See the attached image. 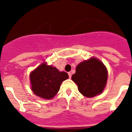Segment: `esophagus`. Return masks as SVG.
I'll return each instance as SVG.
<instances>
[{"mask_svg": "<svg viewBox=\"0 0 132 132\" xmlns=\"http://www.w3.org/2000/svg\"><path fill=\"white\" fill-rule=\"evenodd\" d=\"M68 75H69V78H71V73L70 72L68 73Z\"/></svg>", "mask_w": 132, "mask_h": 132, "instance_id": "esophagus-1", "label": "esophagus"}]
</instances>
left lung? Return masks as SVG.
<instances>
[{
  "instance_id": "obj_1",
  "label": "left lung",
  "mask_w": 132,
  "mask_h": 132,
  "mask_svg": "<svg viewBox=\"0 0 132 132\" xmlns=\"http://www.w3.org/2000/svg\"><path fill=\"white\" fill-rule=\"evenodd\" d=\"M107 77V68L103 64L97 59L91 58L77 66L71 79L77 84L81 94L91 98L103 92Z\"/></svg>"
}]
</instances>
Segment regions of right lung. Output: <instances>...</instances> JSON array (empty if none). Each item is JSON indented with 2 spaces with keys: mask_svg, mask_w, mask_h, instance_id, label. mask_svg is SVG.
<instances>
[{
  "mask_svg": "<svg viewBox=\"0 0 132 132\" xmlns=\"http://www.w3.org/2000/svg\"><path fill=\"white\" fill-rule=\"evenodd\" d=\"M68 77L67 73L43 63L30 75L32 90L38 96L52 99L59 91L61 83Z\"/></svg>",
  "mask_w": 132,
  "mask_h": 132,
  "instance_id": "obj_1",
  "label": "right lung"
}]
</instances>
